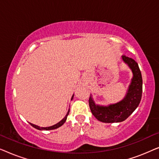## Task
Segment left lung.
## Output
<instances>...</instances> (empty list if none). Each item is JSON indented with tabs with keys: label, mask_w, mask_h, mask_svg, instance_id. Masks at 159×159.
Wrapping results in <instances>:
<instances>
[{
	"label": "left lung",
	"mask_w": 159,
	"mask_h": 159,
	"mask_svg": "<svg viewBox=\"0 0 159 159\" xmlns=\"http://www.w3.org/2000/svg\"><path fill=\"white\" fill-rule=\"evenodd\" d=\"M121 61L132 71V77L125 96L121 101L107 106L95 103L92 95L89 98L91 112L95 118L104 123L121 122L127 119L138 108L142 98L143 79L139 66L135 61L125 56H121Z\"/></svg>",
	"instance_id": "obj_1"
}]
</instances>
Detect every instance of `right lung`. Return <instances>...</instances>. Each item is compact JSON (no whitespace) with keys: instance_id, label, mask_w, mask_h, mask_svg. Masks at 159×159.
<instances>
[{"instance_id":"add662e5","label":"right lung","mask_w":159,"mask_h":159,"mask_svg":"<svg viewBox=\"0 0 159 159\" xmlns=\"http://www.w3.org/2000/svg\"><path fill=\"white\" fill-rule=\"evenodd\" d=\"M74 95L73 94V95H72V97H71V100L73 99V98H74ZM69 111H70V108H69V110H68V111H67V113H66V116H65V117L64 118H63L59 122H58L57 124H56V125H53V126H51V127H40V126H38V125H33V124H32V123H30V125H31L32 127H34L35 128V129H39V130H51V129H57V128H58V127H60L61 126H62L63 125H64V124L65 123V121H66V119H67V116H68V115H69Z\"/></svg>"}]
</instances>
